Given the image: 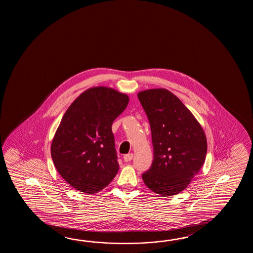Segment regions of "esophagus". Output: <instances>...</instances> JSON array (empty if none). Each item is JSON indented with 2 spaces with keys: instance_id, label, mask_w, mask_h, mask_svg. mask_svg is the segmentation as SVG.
<instances>
[{
  "instance_id": "esophagus-1",
  "label": "esophagus",
  "mask_w": 253,
  "mask_h": 253,
  "mask_svg": "<svg viewBox=\"0 0 253 253\" xmlns=\"http://www.w3.org/2000/svg\"><path fill=\"white\" fill-rule=\"evenodd\" d=\"M124 161L126 162H130L132 159H133V154H127V155H126V156H124Z\"/></svg>"
}]
</instances>
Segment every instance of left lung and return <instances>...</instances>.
<instances>
[{
  "label": "left lung",
  "instance_id": "1",
  "mask_svg": "<svg viewBox=\"0 0 253 253\" xmlns=\"http://www.w3.org/2000/svg\"><path fill=\"white\" fill-rule=\"evenodd\" d=\"M149 120L154 160L142 174L145 185L161 196L181 193L199 172L207 153L205 131L194 115L166 88L137 94Z\"/></svg>",
  "mask_w": 253,
  "mask_h": 253
}]
</instances>
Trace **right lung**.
Masks as SVG:
<instances>
[{
    "mask_svg": "<svg viewBox=\"0 0 253 253\" xmlns=\"http://www.w3.org/2000/svg\"><path fill=\"white\" fill-rule=\"evenodd\" d=\"M129 98L108 86L86 89L65 112L51 143V157L61 177L86 194L108 185L119 172L114 120Z\"/></svg>",
    "mask_w": 253,
    "mask_h": 253,
    "instance_id": "obj_1",
    "label": "right lung"
}]
</instances>
